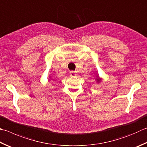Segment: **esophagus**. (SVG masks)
Masks as SVG:
<instances>
[{
    "label": "esophagus",
    "mask_w": 147,
    "mask_h": 147,
    "mask_svg": "<svg viewBox=\"0 0 147 147\" xmlns=\"http://www.w3.org/2000/svg\"><path fill=\"white\" fill-rule=\"evenodd\" d=\"M70 77L76 76V73L75 72V71H71L70 72Z\"/></svg>",
    "instance_id": "34e87169"
}]
</instances>
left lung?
<instances>
[{
    "label": "left lung",
    "mask_w": 147,
    "mask_h": 147,
    "mask_svg": "<svg viewBox=\"0 0 147 147\" xmlns=\"http://www.w3.org/2000/svg\"><path fill=\"white\" fill-rule=\"evenodd\" d=\"M96 81H100V79H99V78H98V79H96Z\"/></svg>",
    "instance_id": "left-lung-1"
}]
</instances>
